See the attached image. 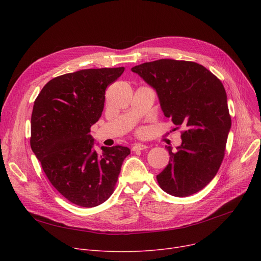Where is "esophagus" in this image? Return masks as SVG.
Listing matches in <instances>:
<instances>
[{"label": "esophagus", "mask_w": 261, "mask_h": 261, "mask_svg": "<svg viewBox=\"0 0 261 261\" xmlns=\"http://www.w3.org/2000/svg\"><path fill=\"white\" fill-rule=\"evenodd\" d=\"M148 146L145 145V144H142V143H139V144H135L133 147H132V150L133 151H140V150H145L147 149Z\"/></svg>", "instance_id": "34e87169"}]
</instances>
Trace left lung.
<instances>
[{"instance_id": "1", "label": "left lung", "mask_w": 261, "mask_h": 261, "mask_svg": "<svg viewBox=\"0 0 261 261\" xmlns=\"http://www.w3.org/2000/svg\"><path fill=\"white\" fill-rule=\"evenodd\" d=\"M151 86L161 108L176 128L182 144L156 175L160 187L174 197L194 195L217 174L224 158L231 120L222 82L203 65L160 59L131 68Z\"/></svg>"}]
</instances>
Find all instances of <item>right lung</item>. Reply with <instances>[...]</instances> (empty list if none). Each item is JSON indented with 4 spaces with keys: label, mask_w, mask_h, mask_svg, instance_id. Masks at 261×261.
Returning <instances> with one entry per match:
<instances>
[{
    "label": "right lung",
    "mask_w": 261,
    "mask_h": 261,
    "mask_svg": "<svg viewBox=\"0 0 261 261\" xmlns=\"http://www.w3.org/2000/svg\"><path fill=\"white\" fill-rule=\"evenodd\" d=\"M125 67L88 68L53 78L35 100L31 147L51 185L70 202L94 207L113 194L122 146L94 150L92 125L101 116L105 93Z\"/></svg>",
    "instance_id": "right-lung-1"
}]
</instances>
